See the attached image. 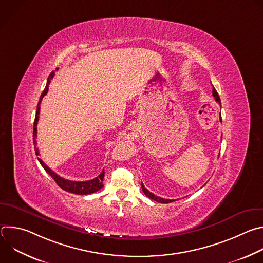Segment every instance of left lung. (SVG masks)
<instances>
[{
  "label": "left lung",
  "instance_id": "obj_1",
  "mask_svg": "<svg viewBox=\"0 0 263 263\" xmlns=\"http://www.w3.org/2000/svg\"><path fill=\"white\" fill-rule=\"evenodd\" d=\"M212 95H213V97H214L215 101H216L218 104H220V99H219V96L217 95V92H216L215 88H213V90H212ZM219 118H220V117H219ZM220 122H221V119H220ZM141 189H142L143 194H144L147 198L152 199V200H154V201H156V202H158V203L167 204V203H171V202H174V201H175V200H167V199H163V198H160V197L155 196V195H154V194H152V193H149V192L145 189V187L143 186V184H142V183H141Z\"/></svg>",
  "mask_w": 263,
  "mask_h": 263
}]
</instances>
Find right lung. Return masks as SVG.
I'll list each match as a JSON object with an SVG mask.
<instances>
[{
    "mask_svg": "<svg viewBox=\"0 0 263 263\" xmlns=\"http://www.w3.org/2000/svg\"><path fill=\"white\" fill-rule=\"evenodd\" d=\"M58 68H56L57 70ZM55 72L52 71L50 73V76L48 78L47 81V85L46 88L44 89L41 98H40V102L37 104V109H36V115H35V121H34V125H33V142H34V149H35V153L36 155H40L39 152V148L36 146V136H37V122H39L40 119V110H41V103L43 98L48 93L49 90V84L51 83V80L53 79ZM39 161L41 162L42 166L45 168V171L54 179V181L57 183V185L62 189L63 191L67 192V193H71L74 195H89L92 193H96L98 191H100L103 185V179H104V170L102 171V173L95 179L89 180V181H70V180H66L60 176H58L55 172H53L49 166H47V164L41 159L39 158Z\"/></svg>",
    "mask_w": 263,
    "mask_h": 263,
    "instance_id": "1",
    "label": "right lung"
}]
</instances>
